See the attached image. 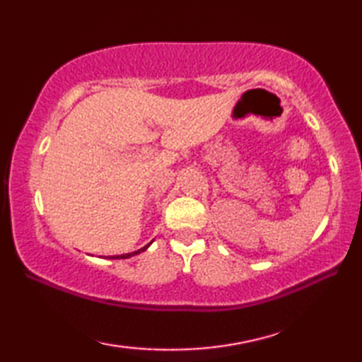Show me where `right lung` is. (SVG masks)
I'll return each mask as SVG.
<instances>
[{"label": "right lung", "mask_w": 362, "mask_h": 362, "mask_svg": "<svg viewBox=\"0 0 362 362\" xmlns=\"http://www.w3.org/2000/svg\"><path fill=\"white\" fill-rule=\"evenodd\" d=\"M153 241V240H152ZM152 241L148 244V245H144V247H141V249H138V250H135V252H130V253H124V255H115V257H107V258H110V259H124V258H130V257H134V255H138V253H141V252H144L146 249L149 247V245L152 244Z\"/></svg>", "instance_id": "1"}]
</instances>
